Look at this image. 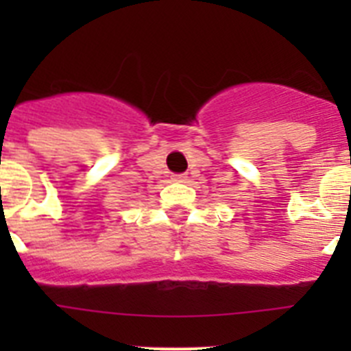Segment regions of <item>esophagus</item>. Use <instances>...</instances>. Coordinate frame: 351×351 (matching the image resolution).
Returning a JSON list of instances; mask_svg holds the SVG:
<instances>
[{
  "mask_svg": "<svg viewBox=\"0 0 351 351\" xmlns=\"http://www.w3.org/2000/svg\"><path fill=\"white\" fill-rule=\"evenodd\" d=\"M186 179H188V176H186V173H173L172 176V181H176V182H184Z\"/></svg>",
  "mask_w": 351,
  "mask_h": 351,
  "instance_id": "1",
  "label": "esophagus"
}]
</instances>
